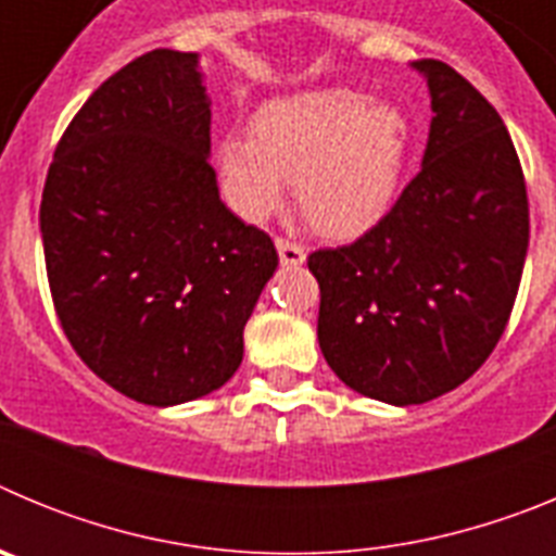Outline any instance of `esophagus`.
<instances>
[{
	"mask_svg": "<svg viewBox=\"0 0 556 556\" xmlns=\"http://www.w3.org/2000/svg\"><path fill=\"white\" fill-rule=\"evenodd\" d=\"M275 248H278V255H281L283 267H301V264L306 262V248L298 242H292V239H283V236H278V239H275Z\"/></svg>",
	"mask_w": 556,
	"mask_h": 556,
	"instance_id": "obj_1",
	"label": "esophagus"
}]
</instances>
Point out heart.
<instances>
[{"label": "heart", "instance_id": "heart-1", "mask_svg": "<svg viewBox=\"0 0 556 556\" xmlns=\"http://www.w3.org/2000/svg\"><path fill=\"white\" fill-rule=\"evenodd\" d=\"M409 155V122L395 105L342 88L264 108L253 132L219 144L225 194L244 219L281 208L289 184L314 230L365 233L395 203Z\"/></svg>", "mask_w": 556, "mask_h": 556}]
</instances>
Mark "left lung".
I'll return each mask as SVG.
<instances>
[{
    "instance_id": "8db88e82",
    "label": "left lung",
    "mask_w": 556,
    "mask_h": 556,
    "mask_svg": "<svg viewBox=\"0 0 556 556\" xmlns=\"http://www.w3.org/2000/svg\"><path fill=\"white\" fill-rule=\"evenodd\" d=\"M424 169L365 236L314 250L317 339L351 390L392 406L465 384L507 328L529 248L527 180L498 111L443 61Z\"/></svg>"
}]
</instances>
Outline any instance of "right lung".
Here are the masks:
<instances>
[{"label":"right lung","instance_id":"right-lung-1","mask_svg":"<svg viewBox=\"0 0 556 556\" xmlns=\"http://www.w3.org/2000/svg\"><path fill=\"white\" fill-rule=\"evenodd\" d=\"M194 52L152 49L68 122L41 198L47 278L88 370L147 406L203 397L239 370L244 323L278 267L219 200Z\"/></svg>","mask_w":556,"mask_h":556}]
</instances>
